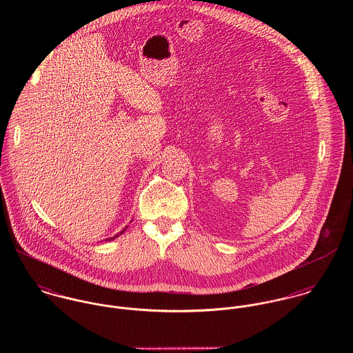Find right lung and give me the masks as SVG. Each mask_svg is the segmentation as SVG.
Instances as JSON below:
<instances>
[{
	"mask_svg": "<svg viewBox=\"0 0 353 353\" xmlns=\"http://www.w3.org/2000/svg\"><path fill=\"white\" fill-rule=\"evenodd\" d=\"M123 231H125V230H123ZM123 231H122V232H123ZM122 232H121V234H122ZM117 236H118V235H117ZM117 236H114V238H110V239H107V241H111V239H115V238H117Z\"/></svg>",
	"mask_w": 353,
	"mask_h": 353,
	"instance_id": "right-lung-1",
	"label": "right lung"
}]
</instances>
